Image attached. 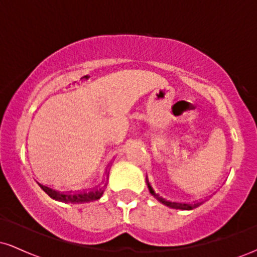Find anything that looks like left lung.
<instances>
[{
    "label": "left lung",
    "mask_w": 257,
    "mask_h": 257,
    "mask_svg": "<svg viewBox=\"0 0 257 257\" xmlns=\"http://www.w3.org/2000/svg\"><path fill=\"white\" fill-rule=\"evenodd\" d=\"M146 182H147V186H149V190H150V192H151L152 196L155 197V198L157 199L158 202H161L162 204L169 206V208H172V209H181V210H192V209L197 208V206H199L203 203V202H198V203H194V204H185V203L169 202V200L164 199L163 197H161V196H159V194L156 193L155 191H153V188L151 187V185L149 184V181H146Z\"/></svg>",
    "instance_id": "8db88e82"
}]
</instances>
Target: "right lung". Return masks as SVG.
<instances>
[{"instance_id": "1", "label": "right lung", "mask_w": 257, "mask_h": 257, "mask_svg": "<svg viewBox=\"0 0 257 257\" xmlns=\"http://www.w3.org/2000/svg\"><path fill=\"white\" fill-rule=\"evenodd\" d=\"M106 185L101 186L100 188H96V190L90 191V192H83V193H64L60 192V191L53 190L51 187H47V186H43L40 184V187L48 194L49 197L55 200H59V202L63 203H71V204H82V203H89L94 202V200H98L101 198V196L105 192Z\"/></svg>"}]
</instances>
